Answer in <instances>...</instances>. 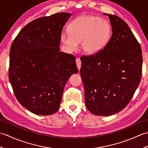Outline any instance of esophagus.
Listing matches in <instances>:
<instances>
[{
	"label": "esophagus",
	"instance_id": "1",
	"mask_svg": "<svg viewBox=\"0 0 148 148\" xmlns=\"http://www.w3.org/2000/svg\"><path fill=\"white\" fill-rule=\"evenodd\" d=\"M76 65H77V67L78 69V70H80L81 69V60L79 58H77L76 60Z\"/></svg>",
	"mask_w": 148,
	"mask_h": 148
}]
</instances>
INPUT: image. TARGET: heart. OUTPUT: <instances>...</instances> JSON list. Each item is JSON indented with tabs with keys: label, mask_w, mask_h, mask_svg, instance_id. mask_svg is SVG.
<instances>
[{
	"label": "heart",
	"mask_w": 148,
	"mask_h": 148,
	"mask_svg": "<svg viewBox=\"0 0 148 148\" xmlns=\"http://www.w3.org/2000/svg\"><path fill=\"white\" fill-rule=\"evenodd\" d=\"M69 34L63 32L61 39L72 51L81 43L86 54H93L101 50L111 37V27L108 21L92 15H82L69 25Z\"/></svg>",
	"instance_id": "b5f03b06"
}]
</instances>
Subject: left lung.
<instances>
[{
  "mask_svg": "<svg viewBox=\"0 0 148 148\" xmlns=\"http://www.w3.org/2000/svg\"><path fill=\"white\" fill-rule=\"evenodd\" d=\"M108 15L111 39L95 54L81 57V77L86 108L97 116H111L130 102L140 83L143 55L139 42L121 18Z\"/></svg>",
  "mask_w": 148,
  "mask_h": 148,
  "instance_id": "8db88e82",
  "label": "left lung"
}]
</instances>
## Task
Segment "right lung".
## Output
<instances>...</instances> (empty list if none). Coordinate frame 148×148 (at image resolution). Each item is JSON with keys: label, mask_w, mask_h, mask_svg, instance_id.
<instances>
[{"label": "right lung", "mask_w": 148, "mask_h": 148, "mask_svg": "<svg viewBox=\"0 0 148 148\" xmlns=\"http://www.w3.org/2000/svg\"><path fill=\"white\" fill-rule=\"evenodd\" d=\"M71 15L58 12L36 19L11 45L9 78L12 90L20 104L37 115L58 111L66 83L78 72L75 56L60 51L63 27Z\"/></svg>", "instance_id": "add662e5"}]
</instances>
